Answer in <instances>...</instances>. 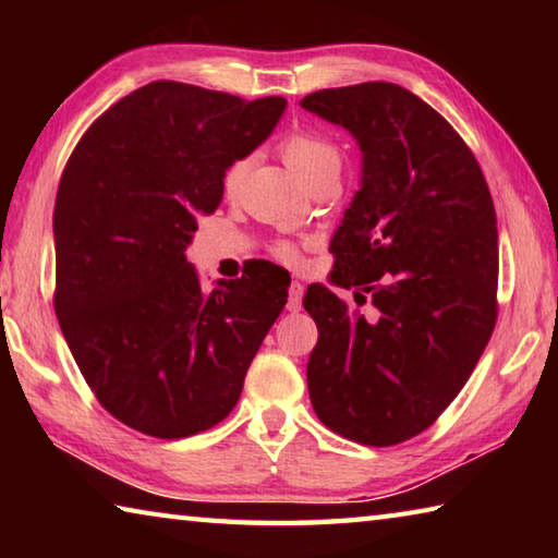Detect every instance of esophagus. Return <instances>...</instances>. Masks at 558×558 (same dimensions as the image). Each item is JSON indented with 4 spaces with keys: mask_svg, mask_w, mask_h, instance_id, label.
Listing matches in <instances>:
<instances>
[{
    "mask_svg": "<svg viewBox=\"0 0 558 558\" xmlns=\"http://www.w3.org/2000/svg\"><path fill=\"white\" fill-rule=\"evenodd\" d=\"M302 292H305V288H302V282L292 280L290 282V290H288V310H290V313H298V310L302 307Z\"/></svg>",
    "mask_w": 558,
    "mask_h": 558,
    "instance_id": "obj_1",
    "label": "esophagus"
}]
</instances>
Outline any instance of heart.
<instances>
[{
  "label": "heart",
  "instance_id": "1",
  "mask_svg": "<svg viewBox=\"0 0 558 558\" xmlns=\"http://www.w3.org/2000/svg\"><path fill=\"white\" fill-rule=\"evenodd\" d=\"M280 155L286 165L298 174V179L305 186L313 189L315 184L325 182V179H337L339 169H342V155L339 149L329 143V140L313 135V132H290V135L280 143ZM245 172L243 159H233L223 172V192L233 194L241 186V179ZM276 258L288 263V266H298L302 253L295 243L282 241L276 248Z\"/></svg>",
  "mask_w": 558,
  "mask_h": 558
}]
</instances>
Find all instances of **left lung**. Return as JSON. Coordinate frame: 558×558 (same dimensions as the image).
Instances as JSON below:
<instances>
[{"label":"left lung","instance_id":"left-lung-1","mask_svg":"<svg viewBox=\"0 0 558 558\" xmlns=\"http://www.w3.org/2000/svg\"><path fill=\"white\" fill-rule=\"evenodd\" d=\"M300 106L347 128L364 155L332 245V280L302 305L317 325L307 389L317 418L362 446H396L438 421L497 323V216L456 128L396 83L310 93Z\"/></svg>","mask_w":558,"mask_h":558}]
</instances>
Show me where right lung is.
Masks as SVG:
<instances>
[{"mask_svg": "<svg viewBox=\"0 0 558 558\" xmlns=\"http://www.w3.org/2000/svg\"><path fill=\"white\" fill-rule=\"evenodd\" d=\"M286 98L245 102L155 81L110 106L65 162L53 209L61 332L102 409L153 438L209 430L233 411L290 278L260 263L204 290L184 251Z\"/></svg>", "mask_w": 558, "mask_h": 558, "instance_id": "1", "label": "right lung"}]
</instances>
